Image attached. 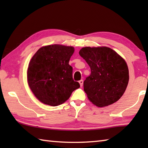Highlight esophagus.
<instances>
[{
  "instance_id": "obj_1",
  "label": "esophagus",
  "mask_w": 148,
  "mask_h": 148,
  "mask_svg": "<svg viewBox=\"0 0 148 148\" xmlns=\"http://www.w3.org/2000/svg\"><path fill=\"white\" fill-rule=\"evenodd\" d=\"M79 83L80 84V86L81 87H82L83 85V79H81L80 81H79Z\"/></svg>"
}]
</instances>
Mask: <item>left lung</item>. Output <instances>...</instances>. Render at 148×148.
Listing matches in <instances>:
<instances>
[{
	"label": "left lung",
	"instance_id": "obj_1",
	"mask_svg": "<svg viewBox=\"0 0 148 148\" xmlns=\"http://www.w3.org/2000/svg\"><path fill=\"white\" fill-rule=\"evenodd\" d=\"M79 54L91 69V74L83 83L84 91L90 101L100 108L118 101L129 80L125 60L108 47H84Z\"/></svg>",
	"mask_w": 148,
	"mask_h": 148
}]
</instances>
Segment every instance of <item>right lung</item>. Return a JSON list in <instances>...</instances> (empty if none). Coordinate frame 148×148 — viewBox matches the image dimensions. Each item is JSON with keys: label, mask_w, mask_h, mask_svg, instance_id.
Here are the masks:
<instances>
[{"label": "right lung", "mask_w": 148, "mask_h": 148, "mask_svg": "<svg viewBox=\"0 0 148 148\" xmlns=\"http://www.w3.org/2000/svg\"><path fill=\"white\" fill-rule=\"evenodd\" d=\"M74 52L72 46L54 45L42 47L33 56L28 67L27 80L39 101L59 106L80 87L72 78V67L69 64Z\"/></svg>", "instance_id": "obj_1"}]
</instances>
